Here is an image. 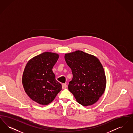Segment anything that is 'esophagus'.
Here are the masks:
<instances>
[{
  "instance_id": "obj_1",
  "label": "esophagus",
  "mask_w": 133,
  "mask_h": 133,
  "mask_svg": "<svg viewBox=\"0 0 133 133\" xmlns=\"http://www.w3.org/2000/svg\"><path fill=\"white\" fill-rule=\"evenodd\" d=\"M62 89H66L67 88V85L66 84H62Z\"/></svg>"
}]
</instances>
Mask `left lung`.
<instances>
[{
	"mask_svg": "<svg viewBox=\"0 0 133 133\" xmlns=\"http://www.w3.org/2000/svg\"><path fill=\"white\" fill-rule=\"evenodd\" d=\"M65 59L73 74L68 85L69 90L82 106L95 104L104 94L107 83L99 60L80 50L65 54Z\"/></svg>",
	"mask_w": 133,
	"mask_h": 133,
	"instance_id": "left-lung-1",
	"label": "left lung"
}]
</instances>
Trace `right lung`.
I'll list each match as a JSON object with an SVG mask.
<instances>
[{
	"label": "right lung",
	"instance_id": "right-lung-1",
	"mask_svg": "<svg viewBox=\"0 0 133 133\" xmlns=\"http://www.w3.org/2000/svg\"><path fill=\"white\" fill-rule=\"evenodd\" d=\"M59 57L57 53L45 52L26 65L22 78L23 88L29 98L40 105L50 104L62 90L52 71Z\"/></svg>",
	"mask_w": 133,
	"mask_h": 133
}]
</instances>
